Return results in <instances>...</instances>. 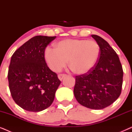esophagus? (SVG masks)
<instances>
[{"instance_id":"34e87169","label":"esophagus","mask_w":132,"mask_h":132,"mask_svg":"<svg viewBox=\"0 0 132 132\" xmlns=\"http://www.w3.org/2000/svg\"><path fill=\"white\" fill-rule=\"evenodd\" d=\"M66 76V75H65V74H59L58 76H57V77H58V78L59 80H62L63 78H64V77Z\"/></svg>"}]
</instances>
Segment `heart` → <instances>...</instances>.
<instances>
[{
  "label": "heart",
  "instance_id": "obj_1",
  "mask_svg": "<svg viewBox=\"0 0 132 132\" xmlns=\"http://www.w3.org/2000/svg\"><path fill=\"white\" fill-rule=\"evenodd\" d=\"M100 47L98 43L86 39H66L57 42L55 48L47 47L44 51V59L52 71L57 72L66 65L74 73L86 74L98 62Z\"/></svg>",
  "mask_w": 132,
  "mask_h": 132
}]
</instances>
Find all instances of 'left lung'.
Segmentation results:
<instances>
[{
	"mask_svg": "<svg viewBox=\"0 0 132 132\" xmlns=\"http://www.w3.org/2000/svg\"><path fill=\"white\" fill-rule=\"evenodd\" d=\"M91 36L100 46V57L89 73L76 76L74 94L81 105L102 109L120 95L123 70L118 56L109 43L98 35Z\"/></svg>",
	"mask_w": 132,
	"mask_h": 132,
	"instance_id": "8db88e82",
	"label": "left lung"
}]
</instances>
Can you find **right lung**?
I'll list each match as a JSON object with an SVG mask.
<instances>
[{"instance_id":"1","label":"right lung","mask_w":132,"mask_h":132,"mask_svg":"<svg viewBox=\"0 0 132 132\" xmlns=\"http://www.w3.org/2000/svg\"><path fill=\"white\" fill-rule=\"evenodd\" d=\"M55 38L35 36L12 56L8 73L9 88L14 102L23 109L37 112L47 109L53 102L61 80L48 67L44 51Z\"/></svg>"}]
</instances>
